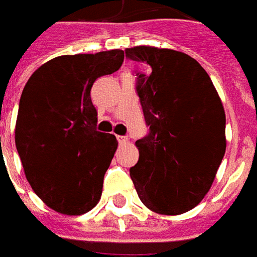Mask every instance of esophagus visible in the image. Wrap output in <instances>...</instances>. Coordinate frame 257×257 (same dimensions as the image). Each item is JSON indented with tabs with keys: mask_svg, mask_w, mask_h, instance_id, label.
<instances>
[{
	"mask_svg": "<svg viewBox=\"0 0 257 257\" xmlns=\"http://www.w3.org/2000/svg\"><path fill=\"white\" fill-rule=\"evenodd\" d=\"M117 139H118V142H119V145H121V146L126 145V143L129 142V139L126 138V136H117Z\"/></svg>",
	"mask_w": 257,
	"mask_h": 257,
	"instance_id": "34e87169",
	"label": "esophagus"
}]
</instances>
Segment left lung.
I'll use <instances>...</instances> for the list:
<instances>
[{
  "instance_id": "8db88e82",
  "label": "left lung",
  "mask_w": 257,
  "mask_h": 257,
  "mask_svg": "<svg viewBox=\"0 0 257 257\" xmlns=\"http://www.w3.org/2000/svg\"><path fill=\"white\" fill-rule=\"evenodd\" d=\"M126 58L146 68L136 92L149 135L136 140L129 175L140 201L161 215H180L202 201L226 153V114L202 66L172 49L134 47Z\"/></svg>"
}]
</instances>
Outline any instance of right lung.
<instances>
[{"label": "right lung", "mask_w": 257, "mask_h": 257, "mask_svg": "<svg viewBox=\"0 0 257 257\" xmlns=\"http://www.w3.org/2000/svg\"><path fill=\"white\" fill-rule=\"evenodd\" d=\"M123 51L59 56L33 73L22 92L15 143L31 189L63 215L95 208L118 142L96 131L90 89L121 67Z\"/></svg>", "instance_id": "1"}]
</instances>
